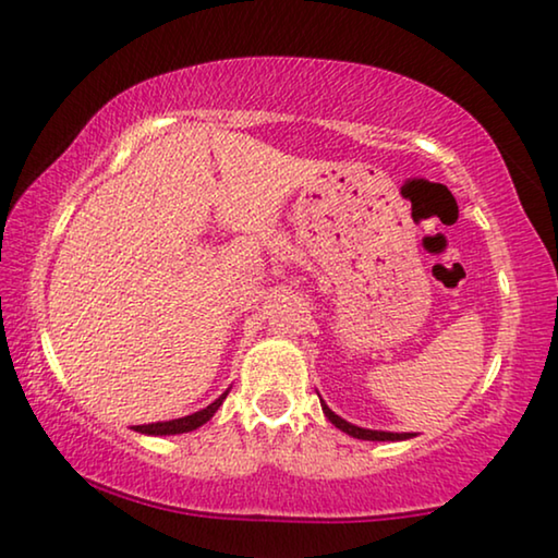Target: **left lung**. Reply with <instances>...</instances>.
<instances>
[{
    "mask_svg": "<svg viewBox=\"0 0 558 558\" xmlns=\"http://www.w3.org/2000/svg\"><path fill=\"white\" fill-rule=\"evenodd\" d=\"M322 410H325V415H327V420L329 423H332L335 427H339V430L342 433H347V435H352V438H360V440H408V438H413V433H385V430H369V427H360V425H352V423H347L344 417H339V415H335L332 410H329L325 402H322Z\"/></svg>",
    "mask_w": 558,
    "mask_h": 558,
    "instance_id": "left-lung-1",
    "label": "left lung"
}]
</instances>
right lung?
Segmentation results:
<instances>
[{
	"instance_id": "1",
	"label": "right lung",
	"mask_w": 558,
	"mask_h": 558,
	"mask_svg": "<svg viewBox=\"0 0 558 558\" xmlns=\"http://www.w3.org/2000/svg\"><path fill=\"white\" fill-rule=\"evenodd\" d=\"M226 395H229V390H226L223 395H219L211 405H206L204 410H198V413H191L185 417H175V420H166V423H148V425H133L135 433H143V435H181V433H191L196 430V427H201L204 423H208V420L214 417L216 410H219L223 405Z\"/></svg>"
}]
</instances>
